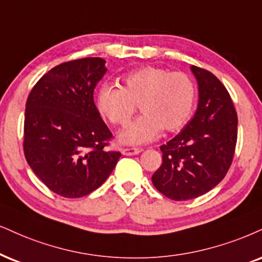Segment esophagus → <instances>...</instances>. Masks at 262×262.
I'll list each match as a JSON object with an SVG mask.
<instances>
[{
  "label": "esophagus",
  "mask_w": 262,
  "mask_h": 262,
  "mask_svg": "<svg viewBox=\"0 0 262 262\" xmlns=\"http://www.w3.org/2000/svg\"><path fill=\"white\" fill-rule=\"evenodd\" d=\"M142 150H143L142 148H124V149H121V153L124 156H136V154H140Z\"/></svg>",
  "instance_id": "34e87169"
}]
</instances>
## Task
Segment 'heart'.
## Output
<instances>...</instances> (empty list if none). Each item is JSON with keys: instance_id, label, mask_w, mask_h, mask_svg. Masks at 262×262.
<instances>
[{"instance_id": "heart-1", "label": "heart", "mask_w": 262, "mask_h": 262, "mask_svg": "<svg viewBox=\"0 0 262 262\" xmlns=\"http://www.w3.org/2000/svg\"><path fill=\"white\" fill-rule=\"evenodd\" d=\"M195 85L185 73L143 67L126 75L121 89L102 85L96 106L111 124L125 126L136 112L143 113L119 134L124 144H143L165 132L179 131L187 124L195 104Z\"/></svg>"}]
</instances>
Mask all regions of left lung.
Instances as JSON below:
<instances>
[{"instance_id":"obj_1","label":"left lung","mask_w":262,"mask_h":262,"mask_svg":"<svg viewBox=\"0 0 262 262\" xmlns=\"http://www.w3.org/2000/svg\"><path fill=\"white\" fill-rule=\"evenodd\" d=\"M198 82V108L192 120L160 147L163 164L151 176L167 198L189 200L224 180L233 160L238 118L226 87L214 74L190 67Z\"/></svg>"}]
</instances>
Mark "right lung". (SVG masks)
<instances>
[{"instance_id": "obj_1", "label": "right lung", "mask_w": 262, "mask_h": 262, "mask_svg": "<svg viewBox=\"0 0 262 262\" xmlns=\"http://www.w3.org/2000/svg\"><path fill=\"white\" fill-rule=\"evenodd\" d=\"M105 72V60L98 57L62 63L45 74L28 97L25 159L64 198H81L102 186L121 157L105 149L113 135L93 101Z\"/></svg>"}]
</instances>
